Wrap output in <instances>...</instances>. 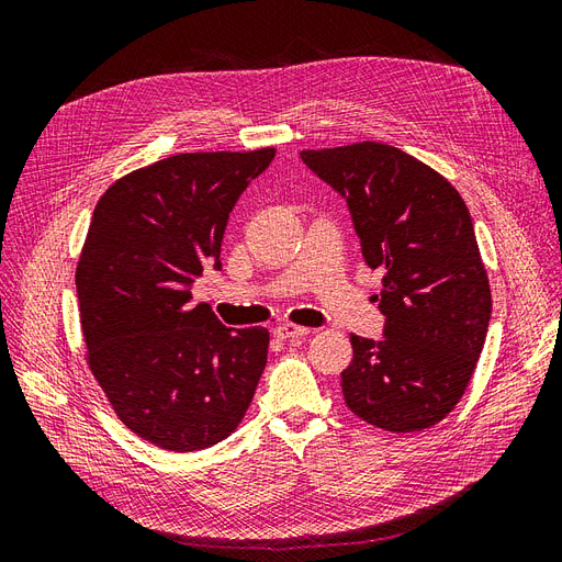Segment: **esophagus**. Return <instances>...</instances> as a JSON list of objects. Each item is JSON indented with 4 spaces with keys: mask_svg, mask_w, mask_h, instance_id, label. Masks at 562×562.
<instances>
[{
    "mask_svg": "<svg viewBox=\"0 0 562 562\" xmlns=\"http://www.w3.org/2000/svg\"><path fill=\"white\" fill-rule=\"evenodd\" d=\"M307 333H310V328L295 326V323H281V326L274 328V335L279 339H295V337H304Z\"/></svg>",
    "mask_w": 562,
    "mask_h": 562,
    "instance_id": "34e87169",
    "label": "esophagus"
}]
</instances>
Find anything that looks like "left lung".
Here are the masks:
<instances>
[{
	"instance_id": "left-lung-1",
	"label": "left lung",
	"mask_w": 562,
	"mask_h": 562,
	"mask_svg": "<svg viewBox=\"0 0 562 562\" xmlns=\"http://www.w3.org/2000/svg\"><path fill=\"white\" fill-rule=\"evenodd\" d=\"M300 157L347 199L368 267L384 269V339L349 337L345 403L391 434L429 429L464 396L492 314L467 203L431 166L391 145L366 140Z\"/></svg>"
}]
</instances>
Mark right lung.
I'll list each match as a JSON object with an SVG mask.
<instances>
[{"instance_id":"right-lung-1","label":"right lung","mask_w":562,"mask_h":562,"mask_svg":"<svg viewBox=\"0 0 562 562\" xmlns=\"http://www.w3.org/2000/svg\"><path fill=\"white\" fill-rule=\"evenodd\" d=\"M192 151L138 168L100 196L77 262L87 363L116 417L171 452L239 427L267 366V328H225L190 285L220 269L236 199L274 159Z\"/></svg>"}]
</instances>
